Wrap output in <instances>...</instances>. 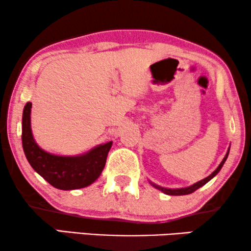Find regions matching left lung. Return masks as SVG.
<instances>
[{
	"mask_svg": "<svg viewBox=\"0 0 251 251\" xmlns=\"http://www.w3.org/2000/svg\"><path fill=\"white\" fill-rule=\"evenodd\" d=\"M228 153H229V147H228L227 152H226V154H225L224 159H223V161L221 162V164H219V166L217 167V169H216V170L214 171V173H212L211 175H209L208 177H205L204 179H202V180H200V181H198V183H195V184H193V185H191V186H187V187H181V188H168V187L160 186V185H157V184H155V183H152V181H151V180H149V181H150V184L152 185L153 187H155L156 190L161 191V192H162V193H164V194H168V195H186V194H191V193H193V192L197 191L198 188H200V187L203 186V185L207 184L209 180H211L212 178H214V177L216 176V175H217V174L219 173V171H221V169L223 168V166H224V163H225L226 159H227Z\"/></svg>",
	"mask_w": 251,
	"mask_h": 251,
	"instance_id": "left-lung-1",
	"label": "left lung"
}]
</instances>
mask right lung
<instances>
[{"mask_svg":"<svg viewBox=\"0 0 251 251\" xmlns=\"http://www.w3.org/2000/svg\"><path fill=\"white\" fill-rule=\"evenodd\" d=\"M32 102L23 112V149L30 167L53 187L63 191L78 190L95 183L104 169L113 142L92 147L77 155H57L37 145L30 126Z\"/></svg>","mask_w":251,"mask_h":251,"instance_id":"right-lung-1","label":"right lung"}]
</instances>
